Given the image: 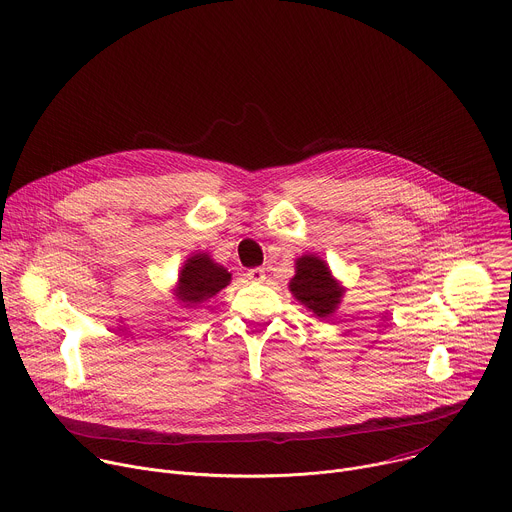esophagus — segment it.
I'll list each match as a JSON object with an SVG mask.
<instances>
[{
    "instance_id": "1",
    "label": "esophagus",
    "mask_w": 512,
    "mask_h": 512,
    "mask_svg": "<svg viewBox=\"0 0 512 512\" xmlns=\"http://www.w3.org/2000/svg\"><path fill=\"white\" fill-rule=\"evenodd\" d=\"M245 277H247L249 281L259 283V281H263V279H265V271H263L261 267H255V269H249V271L245 273Z\"/></svg>"
}]
</instances>
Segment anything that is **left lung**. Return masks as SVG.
<instances>
[{"label": "left lung", "instance_id": "left-lung-1", "mask_svg": "<svg viewBox=\"0 0 512 512\" xmlns=\"http://www.w3.org/2000/svg\"><path fill=\"white\" fill-rule=\"evenodd\" d=\"M287 287L316 318H330L346 294V287L332 275L328 263L312 253L296 259V275Z\"/></svg>", "mask_w": 512, "mask_h": 512}]
</instances>
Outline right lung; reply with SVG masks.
<instances>
[{
  "instance_id": "obj_1",
  "label": "right lung",
  "mask_w": 512,
  "mask_h": 512,
  "mask_svg": "<svg viewBox=\"0 0 512 512\" xmlns=\"http://www.w3.org/2000/svg\"><path fill=\"white\" fill-rule=\"evenodd\" d=\"M229 283L231 273L227 271V267L216 263L208 253L198 251L188 255V259L182 263L172 294L182 308L196 310Z\"/></svg>"
}]
</instances>
